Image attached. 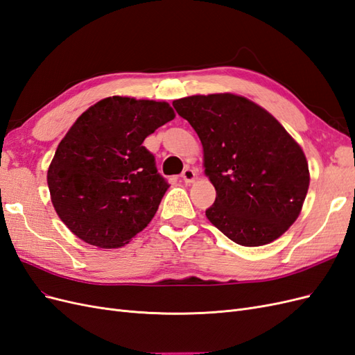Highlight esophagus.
Segmentation results:
<instances>
[{
	"label": "esophagus",
	"mask_w": 355,
	"mask_h": 355,
	"mask_svg": "<svg viewBox=\"0 0 355 355\" xmlns=\"http://www.w3.org/2000/svg\"><path fill=\"white\" fill-rule=\"evenodd\" d=\"M182 179L185 180V184H192L196 180V170L192 168H185L182 171Z\"/></svg>",
	"instance_id": "34e87169"
}]
</instances>
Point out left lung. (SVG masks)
<instances>
[{"instance_id":"left-lung-1","label":"left lung","mask_w":355,"mask_h":355,"mask_svg":"<svg viewBox=\"0 0 355 355\" xmlns=\"http://www.w3.org/2000/svg\"><path fill=\"white\" fill-rule=\"evenodd\" d=\"M197 132L216 200L207 219L245 247L277 240L302 209L309 187L305 154L259 105L231 93L173 102Z\"/></svg>"}]
</instances>
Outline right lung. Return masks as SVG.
Listing matches in <instances>:
<instances>
[{
  "mask_svg": "<svg viewBox=\"0 0 355 355\" xmlns=\"http://www.w3.org/2000/svg\"><path fill=\"white\" fill-rule=\"evenodd\" d=\"M175 118L166 102L102 99L62 139L47 171L51 202L83 241L115 249L151 222L168 188L145 137Z\"/></svg>",
  "mask_w": 355,
  "mask_h": 355,
  "instance_id": "add662e5",
  "label": "right lung"
}]
</instances>
